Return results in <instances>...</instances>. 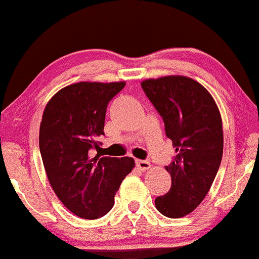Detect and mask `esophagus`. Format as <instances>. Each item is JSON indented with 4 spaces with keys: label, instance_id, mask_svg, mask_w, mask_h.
Returning a JSON list of instances; mask_svg holds the SVG:
<instances>
[{
    "label": "esophagus",
    "instance_id": "1",
    "mask_svg": "<svg viewBox=\"0 0 259 259\" xmlns=\"http://www.w3.org/2000/svg\"><path fill=\"white\" fill-rule=\"evenodd\" d=\"M136 166L141 170H147L151 168V163L148 161H143V159H136Z\"/></svg>",
    "mask_w": 259,
    "mask_h": 259
}]
</instances>
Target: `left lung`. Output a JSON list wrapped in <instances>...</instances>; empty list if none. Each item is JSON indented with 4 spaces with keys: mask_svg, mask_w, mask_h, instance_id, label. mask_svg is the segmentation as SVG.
<instances>
[{
    "mask_svg": "<svg viewBox=\"0 0 259 259\" xmlns=\"http://www.w3.org/2000/svg\"><path fill=\"white\" fill-rule=\"evenodd\" d=\"M141 86L163 118L177 153L166 167L172 178L169 191L154 204L166 217H185L203 201L222 161L220 110L208 91L189 77L148 78Z\"/></svg>",
    "mask_w": 259,
    "mask_h": 259,
    "instance_id": "1",
    "label": "left lung"
}]
</instances>
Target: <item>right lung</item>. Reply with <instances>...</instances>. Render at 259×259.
Masks as SVG:
<instances>
[{
    "mask_svg": "<svg viewBox=\"0 0 259 259\" xmlns=\"http://www.w3.org/2000/svg\"><path fill=\"white\" fill-rule=\"evenodd\" d=\"M126 82H78L60 90L46 105L39 151L51 187L73 214L96 220L110 212L122 181L135 167L131 157H92L105 135L108 102Z\"/></svg>",
    "mask_w": 259,
    "mask_h": 259,
    "instance_id": "obj_1",
    "label": "right lung"
}]
</instances>
